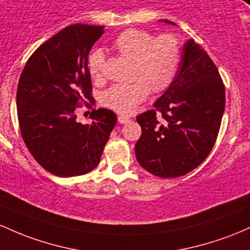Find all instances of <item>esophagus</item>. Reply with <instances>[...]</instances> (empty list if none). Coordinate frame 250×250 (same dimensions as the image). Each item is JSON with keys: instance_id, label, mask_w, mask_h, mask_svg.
<instances>
[{"instance_id": "esophagus-1", "label": "esophagus", "mask_w": 250, "mask_h": 250, "mask_svg": "<svg viewBox=\"0 0 250 250\" xmlns=\"http://www.w3.org/2000/svg\"><path fill=\"white\" fill-rule=\"evenodd\" d=\"M118 122H119L120 124H127V123L131 122V119L126 116H119L118 117Z\"/></svg>"}]
</instances>
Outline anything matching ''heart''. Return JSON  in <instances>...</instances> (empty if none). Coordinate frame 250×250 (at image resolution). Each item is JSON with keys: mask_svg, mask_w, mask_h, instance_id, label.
<instances>
[{"mask_svg": "<svg viewBox=\"0 0 250 250\" xmlns=\"http://www.w3.org/2000/svg\"><path fill=\"white\" fill-rule=\"evenodd\" d=\"M114 48L124 57L132 59L131 83L112 86L103 94L104 106L123 114H130L151 91L161 93L172 83L177 71L181 48L172 35L155 38L140 29H126L113 42ZM105 57L95 50L88 59V68L95 80H102Z\"/></svg>", "mask_w": 250, "mask_h": 250, "instance_id": "1", "label": "heart"}]
</instances>
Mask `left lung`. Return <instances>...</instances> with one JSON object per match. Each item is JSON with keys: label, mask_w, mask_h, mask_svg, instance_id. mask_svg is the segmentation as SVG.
Listing matches in <instances>:
<instances>
[{"label": "left lung", "mask_w": 250, "mask_h": 250, "mask_svg": "<svg viewBox=\"0 0 250 250\" xmlns=\"http://www.w3.org/2000/svg\"><path fill=\"white\" fill-rule=\"evenodd\" d=\"M224 106L226 91L217 67L190 39L169 88L153 110L137 117L142 136L134 150L140 167L162 178L196 169L214 147Z\"/></svg>", "instance_id": "1"}]
</instances>
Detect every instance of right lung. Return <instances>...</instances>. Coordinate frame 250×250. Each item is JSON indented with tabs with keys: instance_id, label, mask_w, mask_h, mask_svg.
<instances>
[{
	"instance_id": "right-lung-1",
	"label": "right lung",
	"mask_w": 250,
	"mask_h": 250,
	"mask_svg": "<svg viewBox=\"0 0 250 250\" xmlns=\"http://www.w3.org/2000/svg\"><path fill=\"white\" fill-rule=\"evenodd\" d=\"M103 34V26L66 27L33 53L20 77L16 106L22 138L35 161L59 177L97 167L117 123L107 108L92 111V124L78 123L75 114L92 99L88 54Z\"/></svg>"
}]
</instances>
